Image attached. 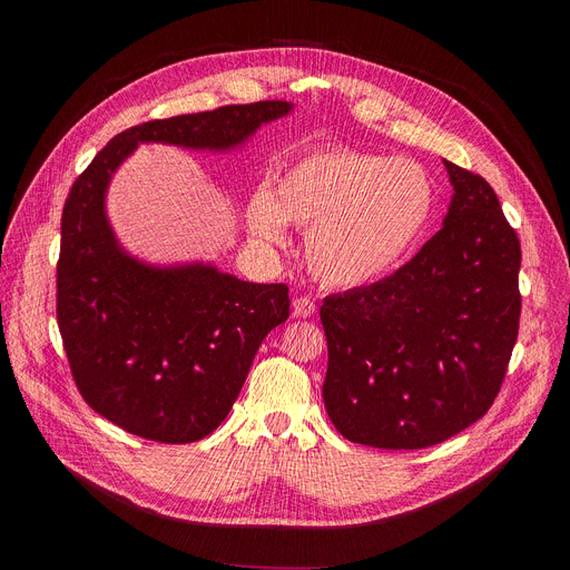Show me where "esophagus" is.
I'll list each match as a JSON object with an SVG mask.
<instances>
[{"instance_id":"esophagus-1","label":"esophagus","mask_w":570,"mask_h":570,"mask_svg":"<svg viewBox=\"0 0 570 570\" xmlns=\"http://www.w3.org/2000/svg\"><path fill=\"white\" fill-rule=\"evenodd\" d=\"M314 312H316V305H314V301H309V297L301 295L293 301V316L309 318V316H314Z\"/></svg>"}]
</instances>
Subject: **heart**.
<instances>
[{
    "mask_svg": "<svg viewBox=\"0 0 570 570\" xmlns=\"http://www.w3.org/2000/svg\"><path fill=\"white\" fill-rule=\"evenodd\" d=\"M434 213V183L409 159L325 147L284 168L273 189L247 205L256 243H286V222L307 228L305 256L316 282L370 286L409 256Z\"/></svg>",
    "mask_w": 570,
    "mask_h": 570,
    "instance_id": "obj_1",
    "label": "heart"
}]
</instances>
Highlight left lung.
Segmentation results:
<instances>
[{
	"mask_svg": "<svg viewBox=\"0 0 570 570\" xmlns=\"http://www.w3.org/2000/svg\"><path fill=\"white\" fill-rule=\"evenodd\" d=\"M441 230L395 275L327 295L323 402L353 443L436 445L473 425L503 383L520 325V239L481 175L445 161Z\"/></svg>",
	"mask_w": 570,
	"mask_h": 570,
	"instance_id": "1",
	"label": "left lung"
}]
</instances>
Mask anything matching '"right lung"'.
<instances>
[{"mask_svg":"<svg viewBox=\"0 0 570 570\" xmlns=\"http://www.w3.org/2000/svg\"><path fill=\"white\" fill-rule=\"evenodd\" d=\"M291 110L258 101L153 119L117 134L69 191L57 325L82 400L129 434L191 443L215 432L261 342L288 318V286L243 282L213 263L131 256L106 215L110 179L140 142L228 153Z\"/></svg>","mask_w":570,"mask_h":570,"instance_id":"1","label":"right lung"}]
</instances>
